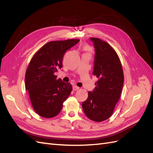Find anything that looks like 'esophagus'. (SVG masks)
<instances>
[{"label":"esophagus","instance_id":"1","mask_svg":"<svg viewBox=\"0 0 153 153\" xmlns=\"http://www.w3.org/2000/svg\"><path fill=\"white\" fill-rule=\"evenodd\" d=\"M79 89V87H77V86H73V90L74 91H77V90Z\"/></svg>","mask_w":153,"mask_h":153}]
</instances>
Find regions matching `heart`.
<instances>
[{"mask_svg": "<svg viewBox=\"0 0 153 153\" xmlns=\"http://www.w3.org/2000/svg\"><path fill=\"white\" fill-rule=\"evenodd\" d=\"M85 48L87 49V50H90V48H89L88 46H86V47H85Z\"/></svg>", "mask_w": 153, "mask_h": 153, "instance_id": "1", "label": "heart"}]
</instances>
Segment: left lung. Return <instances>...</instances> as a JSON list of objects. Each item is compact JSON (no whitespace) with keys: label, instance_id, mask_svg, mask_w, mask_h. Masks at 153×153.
<instances>
[{"label":"left lung","instance_id":"obj_1","mask_svg":"<svg viewBox=\"0 0 153 153\" xmlns=\"http://www.w3.org/2000/svg\"><path fill=\"white\" fill-rule=\"evenodd\" d=\"M95 48L93 75L98 80L82 107L90 120L101 122L110 117L120 98L124 82L122 66L116 51L107 42L91 37Z\"/></svg>","mask_w":153,"mask_h":153}]
</instances>
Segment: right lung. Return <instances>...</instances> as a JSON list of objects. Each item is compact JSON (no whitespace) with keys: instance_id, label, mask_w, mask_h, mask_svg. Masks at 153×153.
Wrapping results in <instances>:
<instances>
[{"instance_id":"add662e5","label":"right lung","mask_w":153,"mask_h":153,"mask_svg":"<svg viewBox=\"0 0 153 153\" xmlns=\"http://www.w3.org/2000/svg\"><path fill=\"white\" fill-rule=\"evenodd\" d=\"M79 41L68 39L47 42L31 59L26 72L25 88L33 110L39 116L46 118L57 116L71 93V84L57 79L55 74L62 66L65 52Z\"/></svg>"}]
</instances>
